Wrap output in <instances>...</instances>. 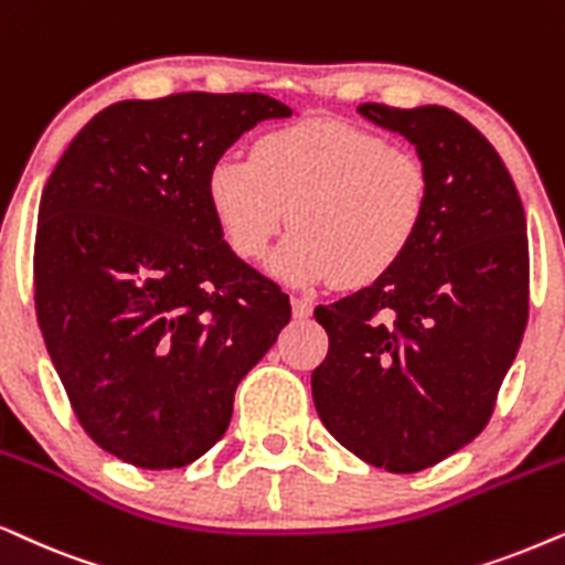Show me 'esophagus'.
Returning a JSON list of instances; mask_svg holds the SVG:
<instances>
[{
  "instance_id": "34e87169",
  "label": "esophagus",
  "mask_w": 565,
  "mask_h": 565,
  "mask_svg": "<svg viewBox=\"0 0 565 565\" xmlns=\"http://www.w3.org/2000/svg\"><path fill=\"white\" fill-rule=\"evenodd\" d=\"M291 312H295V318H299V320L310 318V315H312V299L291 297Z\"/></svg>"
}]
</instances>
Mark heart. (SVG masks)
<instances>
[{"instance_id":"heart-1","label":"heart","mask_w":565,"mask_h":565,"mask_svg":"<svg viewBox=\"0 0 565 565\" xmlns=\"http://www.w3.org/2000/svg\"><path fill=\"white\" fill-rule=\"evenodd\" d=\"M206 199L232 253L266 258L287 227L270 270L297 287L341 278L364 287L393 270L428 214L424 160L338 118H307L255 141L250 157L222 154Z\"/></svg>"}]
</instances>
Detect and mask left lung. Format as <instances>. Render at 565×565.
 <instances>
[{
  "label": "left lung",
  "instance_id": "1",
  "mask_svg": "<svg viewBox=\"0 0 565 565\" xmlns=\"http://www.w3.org/2000/svg\"><path fill=\"white\" fill-rule=\"evenodd\" d=\"M416 147L428 214L393 270L315 307L328 356L312 372L318 416L374 468L418 472L483 431L530 310L527 222L507 164L441 105H359Z\"/></svg>",
  "mask_w": 565,
  "mask_h": 565
}]
</instances>
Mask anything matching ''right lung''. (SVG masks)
Returning <instances> with one entry per match:
<instances>
[{"label": "right lung", "mask_w": 565, "mask_h": 565, "mask_svg": "<svg viewBox=\"0 0 565 565\" xmlns=\"http://www.w3.org/2000/svg\"><path fill=\"white\" fill-rule=\"evenodd\" d=\"M291 108L180 93L97 113L38 209L35 312L89 439L145 470L183 468L227 431L239 380L291 318L278 284L224 243L214 160Z\"/></svg>", "instance_id": "obj_1"}]
</instances>
